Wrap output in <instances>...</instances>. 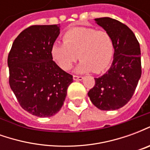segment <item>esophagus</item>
<instances>
[{
	"label": "esophagus",
	"mask_w": 150,
	"mask_h": 150,
	"mask_svg": "<svg viewBox=\"0 0 150 150\" xmlns=\"http://www.w3.org/2000/svg\"><path fill=\"white\" fill-rule=\"evenodd\" d=\"M83 79V76H79V75H73V79H74V80H82Z\"/></svg>",
	"instance_id": "obj_1"
}]
</instances>
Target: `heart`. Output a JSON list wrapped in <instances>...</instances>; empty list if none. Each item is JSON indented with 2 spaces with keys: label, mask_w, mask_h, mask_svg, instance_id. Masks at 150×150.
Listing matches in <instances>:
<instances>
[{
  "label": "heart",
  "mask_w": 150,
  "mask_h": 150,
  "mask_svg": "<svg viewBox=\"0 0 150 150\" xmlns=\"http://www.w3.org/2000/svg\"><path fill=\"white\" fill-rule=\"evenodd\" d=\"M62 39L64 43L55 42L51 46L53 59L62 70L71 68L78 54L81 60L78 67L80 72L93 71L100 73L110 64L114 46L107 31L94 28H72L63 34Z\"/></svg>",
  "instance_id": "b5f03b06"
}]
</instances>
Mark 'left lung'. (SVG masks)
Here are the masks:
<instances>
[{
	"label": "left lung",
	"mask_w": 150,
	"mask_h": 150,
	"mask_svg": "<svg viewBox=\"0 0 150 150\" xmlns=\"http://www.w3.org/2000/svg\"><path fill=\"white\" fill-rule=\"evenodd\" d=\"M110 34L114 46V58L110 69L95 79L88 96L100 110H116L132 98L142 75L140 44L130 29L110 18L95 19Z\"/></svg>",
	"instance_id": "1"
}]
</instances>
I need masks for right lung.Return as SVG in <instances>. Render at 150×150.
I'll return each mask as SVG.
<instances>
[{
    "mask_svg": "<svg viewBox=\"0 0 150 150\" xmlns=\"http://www.w3.org/2000/svg\"><path fill=\"white\" fill-rule=\"evenodd\" d=\"M59 25H34L16 38L8 55L9 86L21 107L34 116L55 115L73 76L53 61Z\"/></svg>",
    "mask_w": 150,
    "mask_h": 150,
    "instance_id": "right-lung-1",
    "label": "right lung"
}]
</instances>
